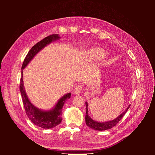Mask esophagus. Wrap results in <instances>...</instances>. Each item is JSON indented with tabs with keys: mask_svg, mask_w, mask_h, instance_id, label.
Segmentation results:
<instances>
[{
	"mask_svg": "<svg viewBox=\"0 0 155 155\" xmlns=\"http://www.w3.org/2000/svg\"><path fill=\"white\" fill-rule=\"evenodd\" d=\"M82 91H83L82 86L78 85L74 89V90H73V93H74V94H79L82 92Z\"/></svg>",
	"mask_w": 155,
	"mask_h": 155,
	"instance_id": "esophagus-1",
	"label": "esophagus"
}]
</instances>
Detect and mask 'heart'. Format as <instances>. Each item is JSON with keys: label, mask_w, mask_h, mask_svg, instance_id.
I'll return each instance as SVG.
<instances>
[{"label": "heart", "mask_w": 155, "mask_h": 155, "mask_svg": "<svg viewBox=\"0 0 155 155\" xmlns=\"http://www.w3.org/2000/svg\"><path fill=\"white\" fill-rule=\"evenodd\" d=\"M89 54L91 59H99L106 56L107 52L102 48H93L89 51Z\"/></svg>", "instance_id": "obj_1"}]
</instances>
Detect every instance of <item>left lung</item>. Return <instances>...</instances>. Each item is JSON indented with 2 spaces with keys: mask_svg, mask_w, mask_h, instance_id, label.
<instances>
[{
  "mask_svg": "<svg viewBox=\"0 0 155 155\" xmlns=\"http://www.w3.org/2000/svg\"><path fill=\"white\" fill-rule=\"evenodd\" d=\"M85 105H86V115H85L86 124H87V126H88L90 128H92V129L96 130H99V131L108 130L115 127V126L116 125L117 123L120 121V120H121L122 117L124 116V114H126V112L128 111V109H129L130 107V105H128L127 108L126 109L125 111L123 112L122 114H120L119 116H117L115 119L110 120V121H107V122H96L95 120H94L90 116V115L88 114V104L87 102L85 103Z\"/></svg>",
  "mask_w": 155,
  "mask_h": 155,
  "instance_id": "1",
  "label": "left lung"
}]
</instances>
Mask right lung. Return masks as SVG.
I'll use <instances>...</instances> for the list:
<instances>
[{
	"mask_svg": "<svg viewBox=\"0 0 155 155\" xmlns=\"http://www.w3.org/2000/svg\"><path fill=\"white\" fill-rule=\"evenodd\" d=\"M61 38L58 34H53V35L46 37L42 40L37 43L31 48L29 52L26 56L25 59L22 65V72L21 74L22 77L20 78V91L22 96L23 104H24L26 114L29 120L34 124L38 126L43 128H52L55 127L56 126L59 124L62 120V108L67 99H69L71 96V94L68 93L63 96L54 105L53 108L48 111H44L38 109L35 105L31 103L28 96L26 94V91L23 84V69L27 67L30 61L33 59L37 54L40 52L44 47L48 45L54 41H57Z\"/></svg>",
	"mask_w": 155,
	"mask_h": 155,
	"instance_id": "obj_1",
	"label": "right lung"
}]
</instances>
